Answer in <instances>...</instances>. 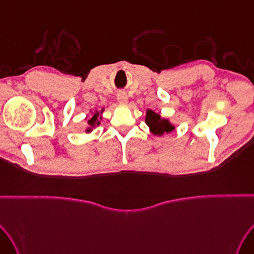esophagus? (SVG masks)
<instances>
[{
	"instance_id": "34e87169",
	"label": "esophagus",
	"mask_w": 254,
	"mask_h": 254,
	"mask_svg": "<svg viewBox=\"0 0 254 254\" xmlns=\"http://www.w3.org/2000/svg\"><path fill=\"white\" fill-rule=\"evenodd\" d=\"M118 101L120 103H127V97L126 93H119L118 94Z\"/></svg>"
}]
</instances>
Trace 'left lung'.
Listing matches in <instances>:
<instances>
[{
	"mask_svg": "<svg viewBox=\"0 0 254 254\" xmlns=\"http://www.w3.org/2000/svg\"><path fill=\"white\" fill-rule=\"evenodd\" d=\"M145 122L150 127L152 133L155 135H162L164 133H170L174 130V127L170 122L161 119L160 114L153 112L152 110H147Z\"/></svg>",
	"mask_w": 254,
	"mask_h": 254,
	"instance_id": "8db88e82",
	"label": "left lung"
}]
</instances>
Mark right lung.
I'll return each mask as SVG.
<instances>
[{
    "instance_id": "1",
    "label": "right lung",
    "mask_w": 254,
    "mask_h": 254,
    "mask_svg": "<svg viewBox=\"0 0 254 254\" xmlns=\"http://www.w3.org/2000/svg\"><path fill=\"white\" fill-rule=\"evenodd\" d=\"M98 116H99V114H98V113H96V114H94V116H93V117L90 119V120L88 121V122H89V124H90V127H94V126H96V123H97V119H98ZM97 124H99V122H98ZM87 131H90V128H88Z\"/></svg>"
}]
</instances>
